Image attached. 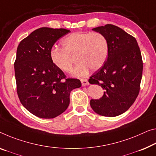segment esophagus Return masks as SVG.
Returning <instances> with one entry per match:
<instances>
[{
	"mask_svg": "<svg viewBox=\"0 0 156 156\" xmlns=\"http://www.w3.org/2000/svg\"><path fill=\"white\" fill-rule=\"evenodd\" d=\"M81 85L83 86H86L88 84V81L87 80H84V79H83V80H81Z\"/></svg>",
	"mask_w": 156,
	"mask_h": 156,
	"instance_id": "34e87169",
	"label": "esophagus"
}]
</instances>
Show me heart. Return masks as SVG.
Listing matches in <instances>:
<instances>
[{
    "label": "heart",
    "mask_w": 156,
    "mask_h": 156,
    "mask_svg": "<svg viewBox=\"0 0 156 156\" xmlns=\"http://www.w3.org/2000/svg\"><path fill=\"white\" fill-rule=\"evenodd\" d=\"M62 47H55L50 52L51 62L60 70L69 73L73 68V59L77 62L71 76L83 78L90 69L97 70L102 68L108 56V42L105 35L98 32L74 33L65 37Z\"/></svg>",
    "instance_id": "b5f03b06"
}]
</instances>
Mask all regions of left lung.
Returning <instances> with one entry per match:
<instances>
[{"label":"left lung","instance_id":"obj_1","mask_svg":"<svg viewBox=\"0 0 156 156\" xmlns=\"http://www.w3.org/2000/svg\"><path fill=\"white\" fill-rule=\"evenodd\" d=\"M108 42L105 63L90 76L88 81L105 90L102 97L90 100L95 113L104 116H117L126 112L140 92L143 63L136 39L121 28L112 24L94 28Z\"/></svg>","mask_w":156,"mask_h":156}]
</instances>
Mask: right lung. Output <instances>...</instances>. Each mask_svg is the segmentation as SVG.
Here are the masks:
<instances>
[{
  "instance_id": "add662e5",
  "label": "right lung",
  "mask_w": 156,
  "mask_h": 156,
  "mask_svg": "<svg viewBox=\"0 0 156 156\" xmlns=\"http://www.w3.org/2000/svg\"><path fill=\"white\" fill-rule=\"evenodd\" d=\"M69 32L38 28L17 47L14 72L18 96L23 106L39 118L53 119L63 113L70 104V91L81 86L77 79H66L50 57L55 42Z\"/></svg>"
}]
</instances>
